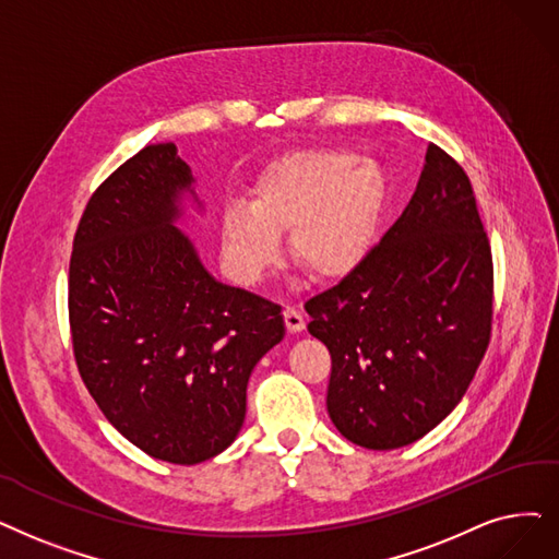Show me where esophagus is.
<instances>
[{"instance_id": "1", "label": "esophagus", "mask_w": 559, "mask_h": 559, "mask_svg": "<svg viewBox=\"0 0 559 559\" xmlns=\"http://www.w3.org/2000/svg\"><path fill=\"white\" fill-rule=\"evenodd\" d=\"M283 320H285V326H287L289 333H299V331L306 329V318L297 306H285L283 308Z\"/></svg>"}]
</instances>
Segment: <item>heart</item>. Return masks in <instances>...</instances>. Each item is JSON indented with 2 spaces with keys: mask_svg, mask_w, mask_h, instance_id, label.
<instances>
[{
  "mask_svg": "<svg viewBox=\"0 0 559 559\" xmlns=\"http://www.w3.org/2000/svg\"><path fill=\"white\" fill-rule=\"evenodd\" d=\"M385 205V180L347 151L301 148L266 164L251 199L224 212V253L241 281L276 262L281 230L293 258L318 278H343L368 255Z\"/></svg>",
  "mask_w": 559,
  "mask_h": 559,
  "instance_id": "b5f03b06",
  "label": "heart"
}]
</instances>
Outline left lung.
Listing matches in <instances>:
<instances>
[{
	"instance_id": "8db88e82",
	"label": "left lung",
	"mask_w": 559,
	"mask_h": 559,
	"mask_svg": "<svg viewBox=\"0 0 559 559\" xmlns=\"http://www.w3.org/2000/svg\"><path fill=\"white\" fill-rule=\"evenodd\" d=\"M416 193L379 245L306 301L329 347L326 408L347 441L414 443L461 402L487 354L493 258L464 168L429 143Z\"/></svg>"
}]
</instances>
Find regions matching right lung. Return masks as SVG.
<instances>
[{
    "label": "right lung",
    "instance_id": "1",
    "mask_svg": "<svg viewBox=\"0 0 559 559\" xmlns=\"http://www.w3.org/2000/svg\"><path fill=\"white\" fill-rule=\"evenodd\" d=\"M174 143L145 145L93 191L72 239V354L105 418L145 454L201 464L247 416L281 306L216 283L171 222L191 185Z\"/></svg>",
    "mask_w": 559,
    "mask_h": 559
}]
</instances>
